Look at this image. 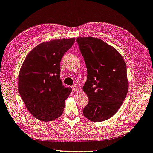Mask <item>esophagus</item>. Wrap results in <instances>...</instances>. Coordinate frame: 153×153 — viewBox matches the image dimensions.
Listing matches in <instances>:
<instances>
[{
	"instance_id": "esophagus-1",
	"label": "esophagus",
	"mask_w": 153,
	"mask_h": 153,
	"mask_svg": "<svg viewBox=\"0 0 153 153\" xmlns=\"http://www.w3.org/2000/svg\"><path fill=\"white\" fill-rule=\"evenodd\" d=\"M71 88H72V89H73V91H79L78 87H77V85H76L71 86Z\"/></svg>"
}]
</instances>
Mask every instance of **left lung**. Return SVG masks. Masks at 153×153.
<instances>
[{"mask_svg": "<svg viewBox=\"0 0 153 153\" xmlns=\"http://www.w3.org/2000/svg\"><path fill=\"white\" fill-rule=\"evenodd\" d=\"M88 70L83 90L89 103L83 113L94 122L105 121L120 108L128 92L127 68L115 48L93 37L77 38Z\"/></svg>", "mask_w": 153, "mask_h": 153, "instance_id": "1", "label": "left lung"}]
</instances>
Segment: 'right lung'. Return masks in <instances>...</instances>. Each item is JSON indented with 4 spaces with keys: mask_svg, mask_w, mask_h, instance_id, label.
Masks as SVG:
<instances>
[{
    "mask_svg": "<svg viewBox=\"0 0 153 153\" xmlns=\"http://www.w3.org/2000/svg\"><path fill=\"white\" fill-rule=\"evenodd\" d=\"M75 38L45 42L28 53L19 75V92L27 109L39 120L51 121L60 117L72 89L60 79V62Z\"/></svg>",
    "mask_w": 153,
    "mask_h": 153,
    "instance_id": "1",
    "label": "right lung"
}]
</instances>
